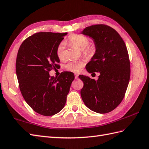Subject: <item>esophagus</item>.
Instances as JSON below:
<instances>
[{"label":"esophagus","instance_id":"1","mask_svg":"<svg viewBox=\"0 0 149 149\" xmlns=\"http://www.w3.org/2000/svg\"><path fill=\"white\" fill-rule=\"evenodd\" d=\"M78 78V74H75V79Z\"/></svg>","mask_w":149,"mask_h":149}]
</instances>
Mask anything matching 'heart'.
I'll use <instances>...</instances> for the list:
<instances>
[{
	"label": "heart",
	"mask_w": 149,
	"mask_h": 149,
	"mask_svg": "<svg viewBox=\"0 0 149 149\" xmlns=\"http://www.w3.org/2000/svg\"><path fill=\"white\" fill-rule=\"evenodd\" d=\"M68 42L70 45L82 50L83 54L89 56L93 55L96 50V45L93 43H89V38L81 34H72L68 36ZM56 53L60 60L65 58V44L63 42L58 45L56 49ZM84 65V62L82 60H72L68 62L65 67L67 70L74 72L81 71Z\"/></svg>",
	"instance_id": "heart-1"
}]
</instances>
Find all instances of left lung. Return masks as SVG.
Returning a JSON list of instances; mask_svg holds the SVG:
<instances>
[{
  "label": "left lung",
  "instance_id": "8db88e82",
  "mask_svg": "<svg viewBox=\"0 0 149 149\" xmlns=\"http://www.w3.org/2000/svg\"><path fill=\"white\" fill-rule=\"evenodd\" d=\"M82 33L93 38L96 48L86 70L94 75L100 73L97 81L88 76H79L84 82L82 100L94 112H111L124 98L130 77L127 47L116 30L107 25L90 26Z\"/></svg>",
  "mask_w": 149,
  "mask_h": 149
}]
</instances>
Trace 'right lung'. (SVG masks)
Returning <instances> with one entry per match:
<instances>
[{
	"label": "right lung",
	"instance_id": "right-lung-1",
	"mask_svg": "<svg viewBox=\"0 0 149 149\" xmlns=\"http://www.w3.org/2000/svg\"><path fill=\"white\" fill-rule=\"evenodd\" d=\"M67 33L39 32L22 42L19 49L16 71L21 93L28 104L43 116H52L66 103L74 75L63 72L58 77L49 72L58 66L56 53Z\"/></svg>",
	"mask_w": 149,
	"mask_h": 149
}]
</instances>
